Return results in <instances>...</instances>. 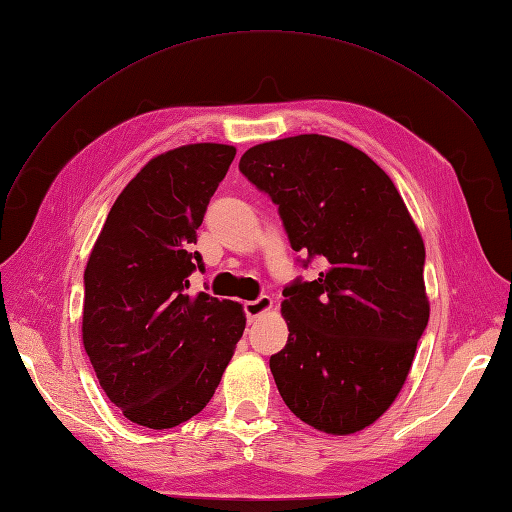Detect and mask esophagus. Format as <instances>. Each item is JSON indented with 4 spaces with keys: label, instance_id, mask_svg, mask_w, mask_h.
Here are the masks:
<instances>
[{
    "label": "esophagus",
    "instance_id": "obj_1",
    "mask_svg": "<svg viewBox=\"0 0 512 512\" xmlns=\"http://www.w3.org/2000/svg\"><path fill=\"white\" fill-rule=\"evenodd\" d=\"M273 307V299L267 297V294H262V297H258L256 301H247L243 305V312L247 316V322H254L256 318H260L265 312H269V309Z\"/></svg>",
    "mask_w": 512,
    "mask_h": 512
}]
</instances>
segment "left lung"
Segmentation results:
<instances>
[{"mask_svg":"<svg viewBox=\"0 0 512 512\" xmlns=\"http://www.w3.org/2000/svg\"><path fill=\"white\" fill-rule=\"evenodd\" d=\"M239 170L280 207L294 252L322 260L284 288L288 344L271 356L294 416L333 436L391 408L429 320L425 245L395 183L361 149L299 134L247 149Z\"/></svg>","mask_w":512,"mask_h":512,"instance_id":"obj_1","label":"left lung"}]
</instances>
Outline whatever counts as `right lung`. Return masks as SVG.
<instances>
[{
  "mask_svg": "<svg viewBox=\"0 0 512 512\" xmlns=\"http://www.w3.org/2000/svg\"><path fill=\"white\" fill-rule=\"evenodd\" d=\"M237 149L196 143L149 160L100 230L85 269L83 346L128 421L170 429L203 410L245 329L243 307L190 294V252Z\"/></svg>",
  "mask_w": 512,
  "mask_h": 512,
  "instance_id": "add662e5",
  "label": "right lung"
}]
</instances>
